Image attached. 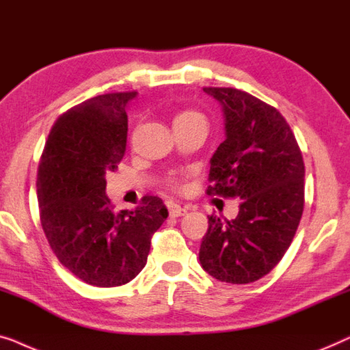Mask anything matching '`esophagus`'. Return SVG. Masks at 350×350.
I'll use <instances>...</instances> for the list:
<instances>
[{"instance_id":"34e87169","label":"esophagus","mask_w":350,"mask_h":350,"mask_svg":"<svg viewBox=\"0 0 350 350\" xmlns=\"http://www.w3.org/2000/svg\"><path fill=\"white\" fill-rule=\"evenodd\" d=\"M170 214H171V217H180V215L187 214V209L180 208V206H177V204H173L170 208Z\"/></svg>"}]
</instances>
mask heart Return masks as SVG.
Listing matches in <instances>:
<instances>
[{
	"label": "heart",
	"mask_w": 350,
	"mask_h": 350,
	"mask_svg": "<svg viewBox=\"0 0 350 350\" xmlns=\"http://www.w3.org/2000/svg\"><path fill=\"white\" fill-rule=\"evenodd\" d=\"M196 117H203V114H200V112L195 111V109H185V111H182V112H179V114L176 116L174 122L190 120V119H196ZM174 184H177L176 180H174Z\"/></svg>",
	"instance_id": "obj_1"
}]
</instances>
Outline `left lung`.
<instances>
[{
	"mask_svg": "<svg viewBox=\"0 0 350 350\" xmlns=\"http://www.w3.org/2000/svg\"><path fill=\"white\" fill-rule=\"evenodd\" d=\"M224 106L226 139L211 159L206 193L241 198L236 219L209 215L200 263L228 284L262 279L292 244L304 208V161L284 116L247 92L204 87Z\"/></svg>",
	"mask_w": 350,
	"mask_h": 350,
	"instance_id": "8db88e82",
	"label": "left lung"
}]
</instances>
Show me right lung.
I'll list each match as a JSON object with an SVG mask.
<instances>
[{"label":"right lung","instance_id":"right-lung-1","mask_svg":"<svg viewBox=\"0 0 350 350\" xmlns=\"http://www.w3.org/2000/svg\"><path fill=\"white\" fill-rule=\"evenodd\" d=\"M135 96L106 93L63 112L38 166L39 219L49 245L68 271L95 287L135 279L168 217L159 196H142L135 211H116L106 196L105 174L125 155V107Z\"/></svg>","mask_w":350,"mask_h":350}]
</instances>
